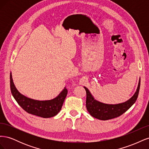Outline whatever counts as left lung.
<instances>
[{"instance_id": "1", "label": "left lung", "mask_w": 149, "mask_h": 149, "mask_svg": "<svg viewBox=\"0 0 149 149\" xmlns=\"http://www.w3.org/2000/svg\"><path fill=\"white\" fill-rule=\"evenodd\" d=\"M140 86H141V78L139 79L136 91L132 97L127 101L117 104H108L96 100L89 89L84 86L86 91V106L87 110L90 115L93 118L100 120H106L119 117L127 111L136 101L139 95Z\"/></svg>"}]
</instances>
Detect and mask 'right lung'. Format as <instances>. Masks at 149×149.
I'll return each mask as SVG.
<instances>
[{
	"mask_svg": "<svg viewBox=\"0 0 149 149\" xmlns=\"http://www.w3.org/2000/svg\"><path fill=\"white\" fill-rule=\"evenodd\" d=\"M10 90L12 96L19 105L29 114L49 118L56 116L61 109L66 97L68 90L65 88L55 98L51 100L38 101L25 96L18 91L13 82L12 73L10 74Z\"/></svg>",
	"mask_w": 149,
	"mask_h": 149,
	"instance_id": "1",
	"label": "right lung"
}]
</instances>
